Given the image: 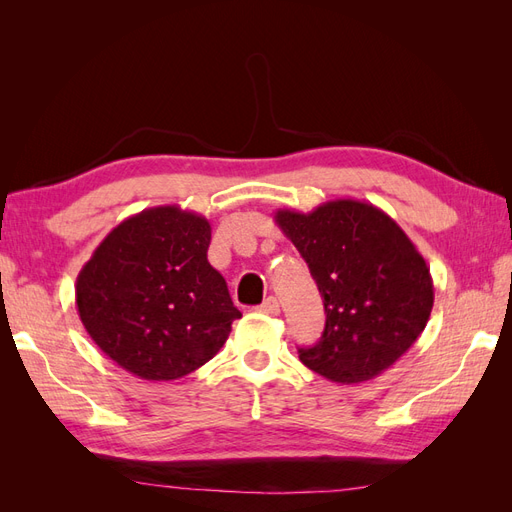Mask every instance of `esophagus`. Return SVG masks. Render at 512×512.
<instances>
[{
	"instance_id": "esophagus-1",
	"label": "esophagus",
	"mask_w": 512,
	"mask_h": 512,
	"mask_svg": "<svg viewBox=\"0 0 512 512\" xmlns=\"http://www.w3.org/2000/svg\"><path fill=\"white\" fill-rule=\"evenodd\" d=\"M262 314H269V316H277L280 314V301H277L275 297H269V299H265L262 301V305L258 307Z\"/></svg>"
}]
</instances>
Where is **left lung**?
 Wrapping results in <instances>:
<instances>
[{
  "label": "left lung",
  "instance_id": "1",
  "mask_svg": "<svg viewBox=\"0 0 512 512\" xmlns=\"http://www.w3.org/2000/svg\"><path fill=\"white\" fill-rule=\"evenodd\" d=\"M275 224L307 262L327 314L320 342L299 348L303 365L339 384L380 376L427 327L433 280L425 258L391 215L363 200L280 209Z\"/></svg>",
  "mask_w": 512,
  "mask_h": 512
}]
</instances>
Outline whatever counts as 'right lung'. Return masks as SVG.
I'll use <instances>...</instances> for the list:
<instances>
[{
  "label": "right lung",
  "instance_id": "1",
  "mask_svg": "<svg viewBox=\"0 0 512 512\" xmlns=\"http://www.w3.org/2000/svg\"><path fill=\"white\" fill-rule=\"evenodd\" d=\"M211 224L177 205L115 226L76 277V307L98 348L130 374L166 382L211 361L241 318L207 250Z\"/></svg>",
  "mask_w": 512,
  "mask_h": 512
}]
</instances>
